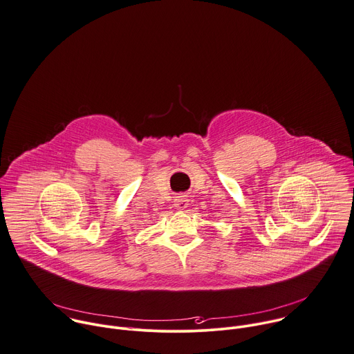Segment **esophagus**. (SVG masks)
I'll use <instances>...</instances> for the list:
<instances>
[{"label":"esophagus","mask_w":354,"mask_h":354,"mask_svg":"<svg viewBox=\"0 0 354 354\" xmlns=\"http://www.w3.org/2000/svg\"><path fill=\"white\" fill-rule=\"evenodd\" d=\"M174 203H175V207L178 209H185L189 205V200L185 196H178Z\"/></svg>","instance_id":"1"}]
</instances>
